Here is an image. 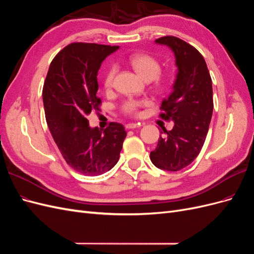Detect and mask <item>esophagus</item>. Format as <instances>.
<instances>
[{
  "label": "esophagus",
  "instance_id": "obj_1",
  "mask_svg": "<svg viewBox=\"0 0 254 254\" xmlns=\"http://www.w3.org/2000/svg\"><path fill=\"white\" fill-rule=\"evenodd\" d=\"M141 127V126H140V124H127V125L126 126V127H127V129L136 128V127Z\"/></svg>",
  "mask_w": 254,
  "mask_h": 254
}]
</instances>
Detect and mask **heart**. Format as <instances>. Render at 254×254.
Listing matches in <instances>:
<instances>
[{"label":"heart","mask_w":254,"mask_h":254,"mask_svg":"<svg viewBox=\"0 0 254 254\" xmlns=\"http://www.w3.org/2000/svg\"><path fill=\"white\" fill-rule=\"evenodd\" d=\"M128 63L132 65V67L140 75L144 80H155L156 86L160 89L166 88L169 85L170 77L169 76H160V63L154 58L153 56L148 54H134L129 56ZM117 66L111 65L106 69L103 78V84L105 88H111L114 83V78L116 76ZM145 101H139L135 99H127L122 104V111L128 115H137L139 108L145 104Z\"/></svg>","instance_id":"1"}]
</instances>
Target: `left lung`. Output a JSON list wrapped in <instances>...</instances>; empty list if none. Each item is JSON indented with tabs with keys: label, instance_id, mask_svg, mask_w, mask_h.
<instances>
[{
	"label": "left lung",
	"instance_id": "obj_1",
	"mask_svg": "<svg viewBox=\"0 0 254 254\" xmlns=\"http://www.w3.org/2000/svg\"><path fill=\"white\" fill-rule=\"evenodd\" d=\"M155 42L173 51L178 71L173 92L163 99L159 115L173 120L174 127L171 130L163 128L150 158L159 169L179 171L198 156L206 140L213 113L212 80L203 57L189 43L173 36Z\"/></svg>",
	"mask_w": 254,
	"mask_h": 254
}]
</instances>
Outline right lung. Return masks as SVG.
Masks as SVG:
<instances>
[{"label":"right lung","mask_w":254,"mask_h":254,"mask_svg":"<svg viewBox=\"0 0 254 254\" xmlns=\"http://www.w3.org/2000/svg\"><path fill=\"white\" fill-rule=\"evenodd\" d=\"M118 46L71 43L52 61L43 86L48 128L67 165L87 176L101 175L119 160L127 132L111 122L92 128L86 116L100 111L97 75L103 60Z\"/></svg>","instance_id":"1"}]
</instances>
